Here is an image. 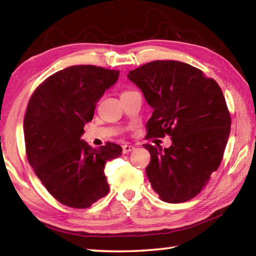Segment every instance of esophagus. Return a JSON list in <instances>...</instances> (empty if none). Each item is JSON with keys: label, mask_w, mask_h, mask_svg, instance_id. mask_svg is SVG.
Masks as SVG:
<instances>
[{"label": "esophagus", "mask_w": 256, "mask_h": 256, "mask_svg": "<svg viewBox=\"0 0 256 256\" xmlns=\"http://www.w3.org/2000/svg\"><path fill=\"white\" fill-rule=\"evenodd\" d=\"M134 149V146H131V144H124L123 146V154H128V152H131V151H133Z\"/></svg>", "instance_id": "34e87169"}]
</instances>
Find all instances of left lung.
Returning a JSON list of instances; mask_svg holds the SVG:
<instances>
[{"label":"left lung","mask_w":256,"mask_h":256,"mask_svg":"<svg viewBox=\"0 0 256 256\" xmlns=\"http://www.w3.org/2000/svg\"><path fill=\"white\" fill-rule=\"evenodd\" d=\"M128 78L152 108L148 138L170 136L172 146L144 144L151 159L146 174L159 198L186 202L196 196L218 170L230 133L222 90L214 79L178 60H154Z\"/></svg>","instance_id":"1"}]
</instances>
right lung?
I'll return each mask as SVG.
<instances>
[{
    "mask_svg": "<svg viewBox=\"0 0 256 256\" xmlns=\"http://www.w3.org/2000/svg\"><path fill=\"white\" fill-rule=\"evenodd\" d=\"M118 76L120 71L99 66H70L47 78L29 100L24 120L28 162L47 190L68 206L89 208L110 190L104 170L122 146L107 142L92 148L81 136Z\"/></svg>",
    "mask_w": 256,
    "mask_h": 256,
    "instance_id": "right-lung-1",
    "label": "right lung"
}]
</instances>
